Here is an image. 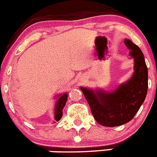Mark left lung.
Returning <instances> with one entry per match:
<instances>
[{
    "mask_svg": "<svg viewBox=\"0 0 157 157\" xmlns=\"http://www.w3.org/2000/svg\"><path fill=\"white\" fill-rule=\"evenodd\" d=\"M124 43L134 59V73L129 80L112 92L80 87L92 115L103 126L115 127L131 121L143 105L148 89V70L144 55L129 39Z\"/></svg>",
    "mask_w": 157,
    "mask_h": 157,
    "instance_id": "left-lung-1",
    "label": "left lung"
}]
</instances>
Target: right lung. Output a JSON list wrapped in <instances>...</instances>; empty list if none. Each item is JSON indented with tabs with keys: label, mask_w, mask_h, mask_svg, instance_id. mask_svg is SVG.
<instances>
[{
	"label": "right lung",
	"mask_w": 157,
	"mask_h": 157,
	"mask_svg": "<svg viewBox=\"0 0 157 157\" xmlns=\"http://www.w3.org/2000/svg\"><path fill=\"white\" fill-rule=\"evenodd\" d=\"M67 101V94L64 93L59 95V99L57 100L55 107V120L56 121H59L63 116V109L65 106Z\"/></svg>",
	"instance_id": "right-lung-1"
}]
</instances>
